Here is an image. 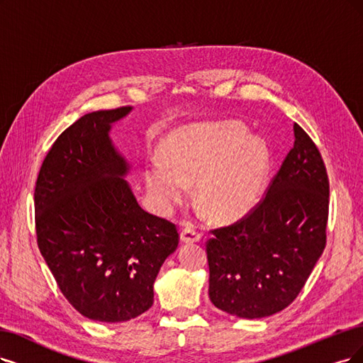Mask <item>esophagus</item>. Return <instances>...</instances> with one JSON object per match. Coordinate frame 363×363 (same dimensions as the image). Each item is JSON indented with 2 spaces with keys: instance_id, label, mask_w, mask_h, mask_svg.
Listing matches in <instances>:
<instances>
[{
  "instance_id": "esophagus-1",
  "label": "esophagus",
  "mask_w": 363,
  "mask_h": 363,
  "mask_svg": "<svg viewBox=\"0 0 363 363\" xmlns=\"http://www.w3.org/2000/svg\"><path fill=\"white\" fill-rule=\"evenodd\" d=\"M200 240V232L194 225H186L181 232V242H199Z\"/></svg>"
}]
</instances>
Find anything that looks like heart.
<instances>
[{"mask_svg":"<svg viewBox=\"0 0 363 363\" xmlns=\"http://www.w3.org/2000/svg\"><path fill=\"white\" fill-rule=\"evenodd\" d=\"M163 157L145 169V184L154 208L169 213L189 194L216 221H233L248 213L263 191L269 157L264 143L248 138L238 123H200L173 130L164 140Z\"/></svg>","mask_w":363,"mask_h":363,"instance_id":"obj_1","label":"heart"}]
</instances>
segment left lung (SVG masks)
Listing matches in <instances>:
<instances>
[{
	"label": "left lung",
	"instance_id": "obj_1",
	"mask_svg": "<svg viewBox=\"0 0 363 363\" xmlns=\"http://www.w3.org/2000/svg\"><path fill=\"white\" fill-rule=\"evenodd\" d=\"M294 145L262 202L206 242L209 299L240 318L289 306L326 245L329 179L315 143L296 123Z\"/></svg>",
	"mask_w": 363,
	"mask_h": 363
}]
</instances>
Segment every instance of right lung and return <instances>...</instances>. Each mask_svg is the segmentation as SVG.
<instances>
[{
  "label": "right lung",
  "mask_w": 363,
  "mask_h": 363,
  "mask_svg": "<svg viewBox=\"0 0 363 363\" xmlns=\"http://www.w3.org/2000/svg\"><path fill=\"white\" fill-rule=\"evenodd\" d=\"M133 107L79 118L49 150L34 191L40 252L65 299L97 321L119 323L154 303L177 225L146 212L125 181L130 164L109 136Z\"/></svg>",
  "instance_id": "add662e5"
}]
</instances>
